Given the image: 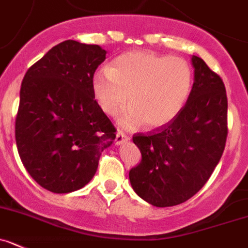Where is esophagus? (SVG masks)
Masks as SVG:
<instances>
[{
  "label": "esophagus",
  "mask_w": 248,
  "mask_h": 248,
  "mask_svg": "<svg viewBox=\"0 0 248 248\" xmlns=\"http://www.w3.org/2000/svg\"><path fill=\"white\" fill-rule=\"evenodd\" d=\"M129 140L128 136L124 135V132L119 131L116 133V140H115V142H116L117 145H120V144H124V143L127 142V140Z\"/></svg>",
  "instance_id": "esophagus-1"
}]
</instances>
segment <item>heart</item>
Segmentation results:
<instances>
[{
  "label": "heart",
  "instance_id": "heart-1",
  "mask_svg": "<svg viewBox=\"0 0 248 248\" xmlns=\"http://www.w3.org/2000/svg\"><path fill=\"white\" fill-rule=\"evenodd\" d=\"M193 72L188 62L152 51H133L117 57L111 68H100L92 77V90L99 108L116 116L124 128L144 124L148 129L166 126L176 119L192 92Z\"/></svg>",
  "mask_w": 248,
  "mask_h": 248
}]
</instances>
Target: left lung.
<instances>
[{"instance_id":"left-lung-1","label":"left lung","mask_w":248,"mask_h":248,"mask_svg":"<svg viewBox=\"0 0 248 248\" xmlns=\"http://www.w3.org/2000/svg\"><path fill=\"white\" fill-rule=\"evenodd\" d=\"M194 82L179 116L133 136L142 160L129 170L136 193L155 207L186 202L209 180L228 137V98L220 76L192 56Z\"/></svg>"}]
</instances>
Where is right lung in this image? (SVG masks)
<instances>
[{"label": "right lung", "instance_id": "1", "mask_svg": "<svg viewBox=\"0 0 248 248\" xmlns=\"http://www.w3.org/2000/svg\"><path fill=\"white\" fill-rule=\"evenodd\" d=\"M106 59L99 45L66 40L54 46L23 78L16 143L29 175L47 191L84 187L116 128L96 104L94 72Z\"/></svg>", "mask_w": 248, "mask_h": 248}]
</instances>
